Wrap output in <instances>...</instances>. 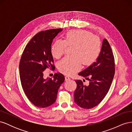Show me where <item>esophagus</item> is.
<instances>
[{"mask_svg":"<svg viewBox=\"0 0 132 132\" xmlns=\"http://www.w3.org/2000/svg\"><path fill=\"white\" fill-rule=\"evenodd\" d=\"M65 81H68V80H70V78L69 77H68V76H65Z\"/></svg>","mask_w":132,"mask_h":132,"instance_id":"1","label":"esophagus"}]
</instances>
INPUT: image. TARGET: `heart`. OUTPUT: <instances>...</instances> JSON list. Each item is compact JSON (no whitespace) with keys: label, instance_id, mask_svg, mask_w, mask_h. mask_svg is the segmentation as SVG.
I'll use <instances>...</instances> for the list:
<instances>
[{"label":"heart","instance_id":"heart-1","mask_svg":"<svg viewBox=\"0 0 132 132\" xmlns=\"http://www.w3.org/2000/svg\"><path fill=\"white\" fill-rule=\"evenodd\" d=\"M67 46H73L70 56L62 59L58 64L59 70L71 75L81 69L82 64L89 65L95 62L101 52V42L98 37L85 30H71L65 36L64 40H55L51 48V52L55 58H61Z\"/></svg>","mask_w":132,"mask_h":132}]
</instances>
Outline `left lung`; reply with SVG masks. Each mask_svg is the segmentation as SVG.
<instances>
[{
	"label": "left lung",
	"instance_id": "left-lung-1",
	"mask_svg": "<svg viewBox=\"0 0 132 132\" xmlns=\"http://www.w3.org/2000/svg\"><path fill=\"white\" fill-rule=\"evenodd\" d=\"M78 75L89 80L86 86L77 80V87L74 92V101L81 108L89 109L97 106L109 91L114 75L113 52L106 39L102 41L100 53L95 62Z\"/></svg>",
	"mask_w": 132,
	"mask_h": 132
}]
</instances>
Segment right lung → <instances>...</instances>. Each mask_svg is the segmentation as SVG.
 <instances>
[{
  "mask_svg": "<svg viewBox=\"0 0 132 132\" xmlns=\"http://www.w3.org/2000/svg\"><path fill=\"white\" fill-rule=\"evenodd\" d=\"M61 29L39 32L32 37L23 52L19 64L22 89L32 103L38 107H48L55 102L58 89L64 81V75L55 73L53 78H43L47 68L55 67L51 48L53 39Z\"/></svg>",
  "mask_w": 132,
  "mask_h": 132,
  "instance_id": "right-lung-1",
  "label": "right lung"
}]
</instances>
